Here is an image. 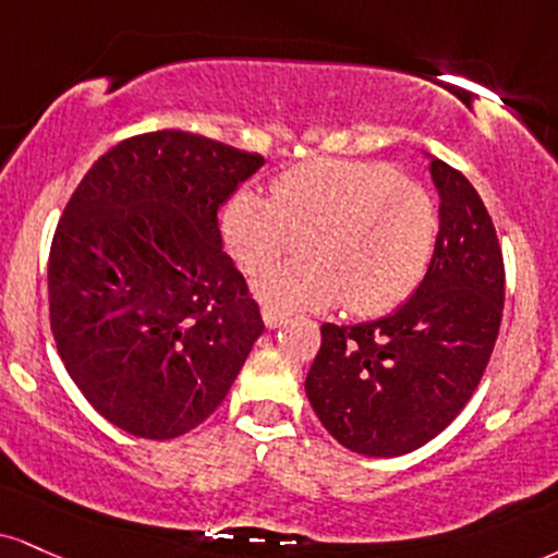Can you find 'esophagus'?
I'll return each mask as SVG.
<instances>
[{
	"mask_svg": "<svg viewBox=\"0 0 558 558\" xmlns=\"http://www.w3.org/2000/svg\"><path fill=\"white\" fill-rule=\"evenodd\" d=\"M262 319H265V325L270 327V330H275V327H280L286 322V314L280 312V308H275L270 304L262 306Z\"/></svg>",
	"mask_w": 558,
	"mask_h": 558,
	"instance_id": "esophagus-1",
	"label": "esophagus"
}]
</instances>
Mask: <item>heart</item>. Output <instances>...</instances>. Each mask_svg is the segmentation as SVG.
Returning <instances> with one entry per match:
<instances>
[{
  "mask_svg": "<svg viewBox=\"0 0 558 558\" xmlns=\"http://www.w3.org/2000/svg\"><path fill=\"white\" fill-rule=\"evenodd\" d=\"M436 228L426 186L379 160H306L272 181V197L241 190L223 213L226 244L244 272L308 254L262 275V299L280 308L343 301L355 317L411 296L432 262Z\"/></svg>",
  "mask_w": 558,
  "mask_h": 558,
  "instance_id": "b5f03b06",
  "label": "heart"
}]
</instances>
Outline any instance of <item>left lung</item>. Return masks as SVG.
<instances>
[{
  "label": "left lung",
  "instance_id": "obj_1",
  "mask_svg": "<svg viewBox=\"0 0 558 558\" xmlns=\"http://www.w3.org/2000/svg\"><path fill=\"white\" fill-rule=\"evenodd\" d=\"M439 233L415 293L389 317L322 325L306 395L322 426L368 458L413 452L478 387L505 312V257L473 184L432 160Z\"/></svg>",
  "mask_w": 558,
  "mask_h": 558
}]
</instances>
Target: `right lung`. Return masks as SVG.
<instances>
[{"mask_svg":"<svg viewBox=\"0 0 558 558\" xmlns=\"http://www.w3.org/2000/svg\"><path fill=\"white\" fill-rule=\"evenodd\" d=\"M262 163L192 132H147L72 192L49 252L51 332L85 400L126 434L203 424L265 330L218 228Z\"/></svg>","mask_w":558,"mask_h":558,"instance_id":"obj_1","label":"right lung"}]
</instances>
